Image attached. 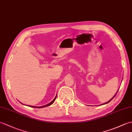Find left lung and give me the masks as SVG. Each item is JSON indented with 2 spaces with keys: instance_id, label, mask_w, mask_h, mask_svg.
Listing matches in <instances>:
<instances>
[{
  "instance_id": "left-lung-1",
  "label": "left lung",
  "mask_w": 132,
  "mask_h": 132,
  "mask_svg": "<svg viewBox=\"0 0 132 132\" xmlns=\"http://www.w3.org/2000/svg\"><path fill=\"white\" fill-rule=\"evenodd\" d=\"M117 92H118V91H117ZM117 92H116V94H115V95H114V96H113V97H112V99H111V100H109V101H108V102H106V103H104V104H107V103H109V102H111V100H112V99H113V98H114V97H115V96H116V94H117Z\"/></svg>"
}]
</instances>
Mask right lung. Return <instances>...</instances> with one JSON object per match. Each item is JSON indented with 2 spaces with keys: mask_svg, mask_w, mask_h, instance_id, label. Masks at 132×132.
I'll return each mask as SVG.
<instances>
[{
  "mask_svg": "<svg viewBox=\"0 0 132 132\" xmlns=\"http://www.w3.org/2000/svg\"><path fill=\"white\" fill-rule=\"evenodd\" d=\"M56 97H57V95H56L55 97V98H54V99H53V100L52 101V102H51L50 103H49V104H46V105H45L41 106H32V105H28V106H30V107H32V108H38L46 107V106H49V105H52V104L54 102V101H55V99H56Z\"/></svg>",
  "mask_w": 132,
  "mask_h": 132,
  "instance_id": "obj_1",
  "label": "right lung"
}]
</instances>
